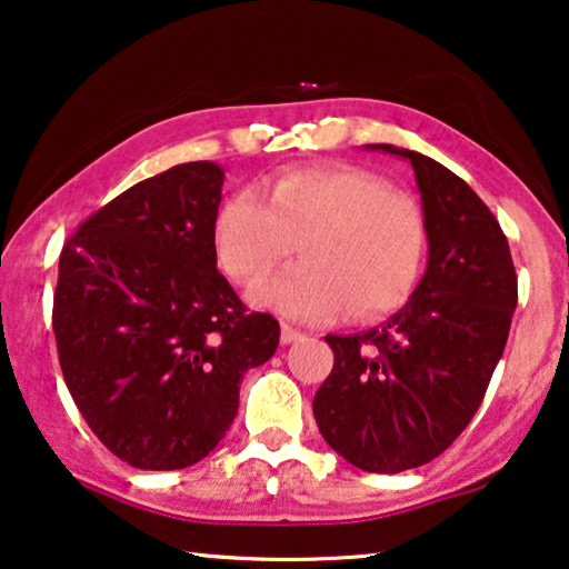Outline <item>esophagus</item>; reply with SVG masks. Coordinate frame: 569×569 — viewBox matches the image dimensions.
Masks as SVG:
<instances>
[{
	"mask_svg": "<svg viewBox=\"0 0 569 569\" xmlns=\"http://www.w3.org/2000/svg\"><path fill=\"white\" fill-rule=\"evenodd\" d=\"M296 340H301V332L293 330V327L283 325L281 327V342H283V346H291V342H296Z\"/></svg>",
	"mask_w": 569,
	"mask_h": 569,
	"instance_id": "34e87169",
	"label": "esophagus"
}]
</instances>
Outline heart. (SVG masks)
Wrapping results in <instances>:
<instances>
[{"label": "heart", "instance_id": "1", "mask_svg": "<svg viewBox=\"0 0 569 569\" xmlns=\"http://www.w3.org/2000/svg\"><path fill=\"white\" fill-rule=\"evenodd\" d=\"M213 242L221 268L258 286L301 247L303 262L254 291L260 307L325 325L397 311L418 281L426 252L420 206L358 167H296L219 208Z\"/></svg>", "mask_w": 569, "mask_h": 569}]
</instances>
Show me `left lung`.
I'll return each instance as SVG.
<instances>
[{
  "label": "left lung",
  "instance_id": "left-lung-1",
  "mask_svg": "<svg viewBox=\"0 0 569 569\" xmlns=\"http://www.w3.org/2000/svg\"><path fill=\"white\" fill-rule=\"evenodd\" d=\"M368 149L412 164L428 268L383 325L327 335L335 366L311 410L342 459L397 475L433 461L475 418L506 350L518 278L498 219L459 174L420 151Z\"/></svg>",
  "mask_w": 569,
  "mask_h": 569
}]
</instances>
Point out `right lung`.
<instances>
[{"mask_svg": "<svg viewBox=\"0 0 569 569\" xmlns=\"http://www.w3.org/2000/svg\"><path fill=\"white\" fill-rule=\"evenodd\" d=\"M223 170L186 162L136 182L63 244L53 335L71 399L136 469L193 467L237 418L244 371L281 327L216 268Z\"/></svg>", "mask_w": 569, "mask_h": 569, "instance_id": "1", "label": "right lung"}]
</instances>
